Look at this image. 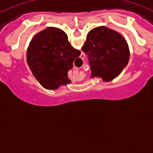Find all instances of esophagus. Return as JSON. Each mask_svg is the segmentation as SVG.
<instances>
[{"instance_id": "1", "label": "esophagus", "mask_w": 153, "mask_h": 153, "mask_svg": "<svg viewBox=\"0 0 153 153\" xmlns=\"http://www.w3.org/2000/svg\"><path fill=\"white\" fill-rule=\"evenodd\" d=\"M84 57H85V54L82 53V54H81V56H80V58H81V59H84Z\"/></svg>"}]
</instances>
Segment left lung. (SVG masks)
<instances>
[{
  "mask_svg": "<svg viewBox=\"0 0 153 153\" xmlns=\"http://www.w3.org/2000/svg\"><path fill=\"white\" fill-rule=\"evenodd\" d=\"M82 51L88 56L91 77H101L105 82L117 77L129 60V46L125 38L104 26L89 32Z\"/></svg>",
  "mask_w": 153,
  "mask_h": 153,
  "instance_id": "left-lung-1",
  "label": "left lung"
}]
</instances>
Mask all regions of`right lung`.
I'll list each match as a JSON object with an SVG mask.
<instances>
[{"instance_id": "right-lung-1", "label": "right lung", "mask_w": 153, "mask_h": 153, "mask_svg": "<svg viewBox=\"0 0 153 153\" xmlns=\"http://www.w3.org/2000/svg\"><path fill=\"white\" fill-rule=\"evenodd\" d=\"M80 53L70 45L64 31L50 27L36 33L30 42L27 61L43 87L56 90L61 85L70 83L68 71Z\"/></svg>"}]
</instances>
